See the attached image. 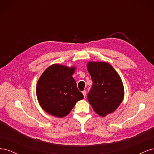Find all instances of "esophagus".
Wrapping results in <instances>:
<instances>
[{
	"label": "esophagus",
	"mask_w": 154,
	"mask_h": 154,
	"mask_svg": "<svg viewBox=\"0 0 154 154\" xmlns=\"http://www.w3.org/2000/svg\"><path fill=\"white\" fill-rule=\"evenodd\" d=\"M82 93H83V96L85 97V96H86V91H82Z\"/></svg>",
	"instance_id": "1"
}]
</instances>
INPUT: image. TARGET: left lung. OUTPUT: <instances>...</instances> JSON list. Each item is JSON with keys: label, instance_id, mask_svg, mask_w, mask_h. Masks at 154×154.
<instances>
[{"label": "left lung", "instance_id": "obj_1", "mask_svg": "<svg viewBox=\"0 0 154 154\" xmlns=\"http://www.w3.org/2000/svg\"><path fill=\"white\" fill-rule=\"evenodd\" d=\"M87 67L92 80L88 101L96 112L104 117L115 111L123 100L122 79L113 67L105 62H90Z\"/></svg>", "mask_w": 154, "mask_h": 154}]
</instances>
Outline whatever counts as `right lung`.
<instances>
[{
    "label": "right lung",
    "instance_id": "1",
    "mask_svg": "<svg viewBox=\"0 0 154 154\" xmlns=\"http://www.w3.org/2000/svg\"><path fill=\"white\" fill-rule=\"evenodd\" d=\"M74 71V67L53 64L42 74L36 92L40 105L46 112L55 117H65L78 101L83 99L72 76Z\"/></svg>",
    "mask_w": 154,
    "mask_h": 154
}]
</instances>
